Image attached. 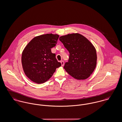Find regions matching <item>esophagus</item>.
<instances>
[{
    "label": "esophagus",
    "instance_id": "1",
    "mask_svg": "<svg viewBox=\"0 0 122 122\" xmlns=\"http://www.w3.org/2000/svg\"><path fill=\"white\" fill-rule=\"evenodd\" d=\"M61 66H63L64 65V62L63 61H61Z\"/></svg>",
    "mask_w": 122,
    "mask_h": 122
}]
</instances>
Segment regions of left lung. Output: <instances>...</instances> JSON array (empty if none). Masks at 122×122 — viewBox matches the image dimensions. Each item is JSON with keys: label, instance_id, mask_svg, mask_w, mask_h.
I'll use <instances>...</instances> for the list:
<instances>
[{"label": "left lung", "instance_id": "8db88e82", "mask_svg": "<svg viewBox=\"0 0 122 122\" xmlns=\"http://www.w3.org/2000/svg\"><path fill=\"white\" fill-rule=\"evenodd\" d=\"M59 40L70 53L68 62L65 64L64 69L76 79H87L97 64L94 46L86 37L78 33L62 36Z\"/></svg>", "mask_w": 122, "mask_h": 122}]
</instances>
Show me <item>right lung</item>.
I'll list each match as a JSON object with an SVG mask.
<instances>
[{"label":"right lung","mask_w":122,"mask_h":122,"mask_svg":"<svg viewBox=\"0 0 122 122\" xmlns=\"http://www.w3.org/2000/svg\"><path fill=\"white\" fill-rule=\"evenodd\" d=\"M59 35L46 34L33 38L24 49L21 63L26 76L32 81L42 84L49 79L61 66L51 48L55 46Z\"/></svg>","instance_id":"obj_1"}]
</instances>
